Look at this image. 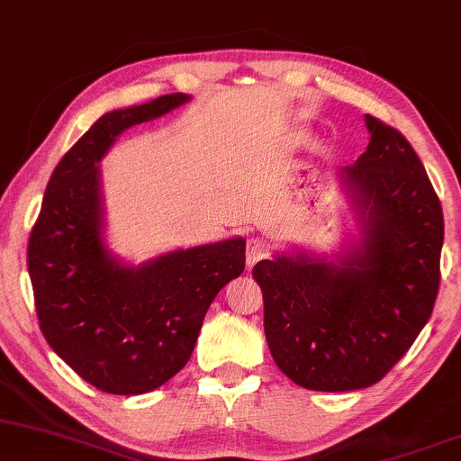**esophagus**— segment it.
<instances>
[{
    "instance_id": "esophagus-1",
    "label": "esophagus",
    "mask_w": 461,
    "mask_h": 461,
    "mask_svg": "<svg viewBox=\"0 0 461 461\" xmlns=\"http://www.w3.org/2000/svg\"><path fill=\"white\" fill-rule=\"evenodd\" d=\"M265 252H267V246H265V241L261 237H250L246 243V263L248 267H252L254 263L258 261V258L265 257Z\"/></svg>"
}]
</instances>
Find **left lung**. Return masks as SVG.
<instances>
[{
	"instance_id": "1",
	"label": "left lung",
	"mask_w": 461,
	"mask_h": 461,
	"mask_svg": "<svg viewBox=\"0 0 461 461\" xmlns=\"http://www.w3.org/2000/svg\"><path fill=\"white\" fill-rule=\"evenodd\" d=\"M369 146L337 172L356 235L337 257L276 252L254 265L265 339L278 369L308 391L373 386L402 360L434 311L445 218L419 155L365 116Z\"/></svg>"
}]
</instances>
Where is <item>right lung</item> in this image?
<instances>
[{
	"instance_id": "add662e5",
	"label": "right lung",
	"mask_w": 461,
	"mask_h": 461,
	"mask_svg": "<svg viewBox=\"0 0 461 461\" xmlns=\"http://www.w3.org/2000/svg\"><path fill=\"white\" fill-rule=\"evenodd\" d=\"M164 95L112 110L49 178L27 246L38 323L81 380L110 394H144L187 365L211 302L246 267V240L178 248L131 265L105 240L99 161L133 124L185 105Z\"/></svg>"
}]
</instances>
